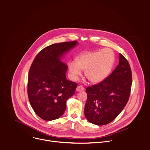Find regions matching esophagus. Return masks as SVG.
I'll return each instance as SVG.
<instances>
[{"label": "esophagus", "mask_w": 150, "mask_h": 150, "mask_svg": "<svg viewBox=\"0 0 150 150\" xmlns=\"http://www.w3.org/2000/svg\"><path fill=\"white\" fill-rule=\"evenodd\" d=\"M83 90H84V88H83L82 86H81V85L78 86L77 88H76V91L77 92L82 91H83Z\"/></svg>", "instance_id": "obj_1"}]
</instances>
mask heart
Listing matches in <instances>:
<instances>
[{
    "mask_svg": "<svg viewBox=\"0 0 150 150\" xmlns=\"http://www.w3.org/2000/svg\"><path fill=\"white\" fill-rule=\"evenodd\" d=\"M115 61V55L111 49L88 51L80 54L76 61L68 64L69 76L76 81L85 69L86 78L92 83L103 81L110 73Z\"/></svg>",
    "mask_w": 150,
    "mask_h": 150,
    "instance_id": "obj_1",
    "label": "heart"
}]
</instances>
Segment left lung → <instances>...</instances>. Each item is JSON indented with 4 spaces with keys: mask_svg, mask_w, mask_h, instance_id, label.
<instances>
[{
    "mask_svg": "<svg viewBox=\"0 0 150 150\" xmlns=\"http://www.w3.org/2000/svg\"><path fill=\"white\" fill-rule=\"evenodd\" d=\"M132 73L128 62L120 54L119 64L104 81L86 89L84 114L88 121L104 125L112 122L125 107L130 95Z\"/></svg>",
    "mask_w": 150,
    "mask_h": 150,
    "instance_id": "left-lung-1",
    "label": "left lung"
}]
</instances>
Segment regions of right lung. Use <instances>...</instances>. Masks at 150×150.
Returning a JSON list of instances; mask_svg holds the SVG:
<instances>
[{
    "instance_id": "obj_1",
    "label": "right lung",
    "mask_w": 150,
    "mask_h": 150,
    "mask_svg": "<svg viewBox=\"0 0 150 150\" xmlns=\"http://www.w3.org/2000/svg\"><path fill=\"white\" fill-rule=\"evenodd\" d=\"M76 40L49 45L36 55L28 75V95L35 112L45 121L59 118L65 112L67 99L78 84L68 80L64 55L78 45Z\"/></svg>"
}]
</instances>
